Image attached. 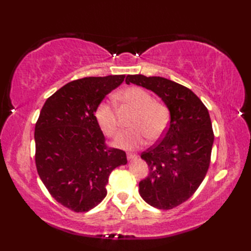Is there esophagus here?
I'll return each mask as SVG.
<instances>
[{
	"instance_id": "1",
	"label": "esophagus",
	"mask_w": 251,
	"mask_h": 251,
	"mask_svg": "<svg viewBox=\"0 0 251 251\" xmlns=\"http://www.w3.org/2000/svg\"><path fill=\"white\" fill-rule=\"evenodd\" d=\"M137 154H134V153H127V158L128 159H135L137 158Z\"/></svg>"
}]
</instances>
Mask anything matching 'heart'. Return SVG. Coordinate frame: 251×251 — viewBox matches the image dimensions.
I'll return each mask as SVG.
<instances>
[{
  "label": "heart",
  "instance_id": "1",
  "mask_svg": "<svg viewBox=\"0 0 251 251\" xmlns=\"http://www.w3.org/2000/svg\"><path fill=\"white\" fill-rule=\"evenodd\" d=\"M121 102L136 110L130 121L132 128L123 131L116 138L115 146L125 150H135L145 145L146 139L155 141L166 131L169 123L168 106L141 87H129L119 95ZM95 116L100 128L108 137H114L119 132V120L114 103L103 100L97 105Z\"/></svg>",
  "mask_w": 251,
  "mask_h": 251
}]
</instances>
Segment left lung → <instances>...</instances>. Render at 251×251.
I'll list each match as a JSON object with an SVG mask.
<instances>
[{
  "label": "left lung",
  "mask_w": 251,
  "mask_h": 251,
  "mask_svg": "<svg viewBox=\"0 0 251 251\" xmlns=\"http://www.w3.org/2000/svg\"><path fill=\"white\" fill-rule=\"evenodd\" d=\"M125 82L152 90L169 109L165 134L141 153L150 173L139 182V193L149 205L173 209L195 193L209 168L215 139L209 113L191 89L170 79L136 74Z\"/></svg>",
  "instance_id": "8db88e82"
}]
</instances>
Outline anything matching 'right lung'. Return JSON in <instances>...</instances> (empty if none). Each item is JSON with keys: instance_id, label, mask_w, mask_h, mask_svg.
Wrapping results in <instances>:
<instances>
[{"instance_id": "right-lung-1", "label": "right lung", "mask_w": 251, "mask_h": 251, "mask_svg": "<svg viewBox=\"0 0 251 251\" xmlns=\"http://www.w3.org/2000/svg\"><path fill=\"white\" fill-rule=\"evenodd\" d=\"M125 75L84 77L47 98L35 124V165L54 199L84 212L100 204L109 176L127 163L126 153L109 148L95 116L97 105Z\"/></svg>"}]
</instances>
